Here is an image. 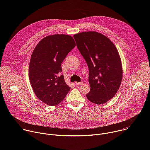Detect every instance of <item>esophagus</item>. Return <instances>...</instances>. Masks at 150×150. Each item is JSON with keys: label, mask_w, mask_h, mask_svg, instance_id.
<instances>
[{"label": "esophagus", "mask_w": 150, "mask_h": 150, "mask_svg": "<svg viewBox=\"0 0 150 150\" xmlns=\"http://www.w3.org/2000/svg\"><path fill=\"white\" fill-rule=\"evenodd\" d=\"M82 83H83V81H82V82H76V85H82Z\"/></svg>", "instance_id": "esophagus-1"}]
</instances>
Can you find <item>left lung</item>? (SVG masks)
Listing matches in <instances>:
<instances>
[{
	"instance_id": "left-lung-1",
	"label": "left lung",
	"mask_w": 150,
	"mask_h": 150,
	"mask_svg": "<svg viewBox=\"0 0 150 150\" xmlns=\"http://www.w3.org/2000/svg\"><path fill=\"white\" fill-rule=\"evenodd\" d=\"M74 38L89 68L90 91L86 96L94 104H104L115 96L122 82L123 69L117 49L109 38L96 31L75 34Z\"/></svg>"
}]
</instances>
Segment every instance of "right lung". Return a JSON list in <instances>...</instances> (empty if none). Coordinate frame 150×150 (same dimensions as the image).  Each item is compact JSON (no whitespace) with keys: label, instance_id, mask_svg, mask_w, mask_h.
<instances>
[{"label":"right lung","instance_id":"1","mask_svg":"<svg viewBox=\"0 0 150 150\" xmlns=\"http://www.w3.org/2000/svg\"><path fill=\"white\" fill-rule=\"evenodd\" d=\"M76 46L73 37L54 34L41 40L30 62L29 78L37 98L52 106L62 102L71 90L61 75V63Z\"/></svg>","mask_w":150,"mask_h":150}]
</instances>
